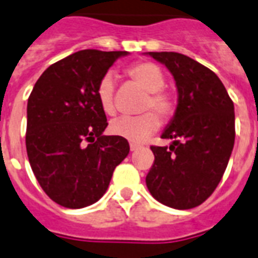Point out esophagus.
<instances>
[{
  "label": "esophagus",
  "mask_w": 258,
  "mask_h": 258,
  "mask_svg": "<svg viewBox=\"0 0 258 258\" xmlns=\"http://www.w3.org/2000/svg\"><path fill=\"white\" fill-rule=\"evenodd\" d=\"M138 149H141V146L137 145V143H130V150L131 151H137Z\"/></svg>",
  "instance_id": "1"
}]
</instances>
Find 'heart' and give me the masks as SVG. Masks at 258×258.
Masks as SVG:
<instances>
[{"label": "heart", "instance_id": "heart-1", "mask_svg": "<svg viewBox=\"0 0 258 258\" xmlns=\"http://www.w3.org/2000/svg\"><path fill=\"white\" fill-rule=\"evenodd\" d=\"M125 75L147 92L142 105L143 111L154 109L162 119H170L174 115L176 108L175 99L171 93L163 89L166 82L165 74L157 64L138 61L125 70ZM96 97L103 112L109 116L115 115L116 104L113 95V79L111 75H105L101 78L97 84ZM156 114L146 112L139 116L119 117L111 123L109 131L125 141L142 143L159 128L161 120Z\"/></svg>", "mask_w": 258, "mask_h": 258}]
</instances>
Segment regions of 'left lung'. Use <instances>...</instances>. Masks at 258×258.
<instances>
[{
    "mask_svg": "<svg viewBox=\"0 0 258 258\" xmlns=\"http://www.w3.org/2000/svg\"><path fill=\"white\" fill-rule=\"evenodd\" d=\"M167 67L178 89V105L163 139L151 146L154 163L146 176L151 196L169 208L186 210L212 196L232 155L234 104L213 71L176 52H149Z\"/></svg>",
    "mask_w": 258,
    "mask_h": 258,
    "instance_id": "1",
    "label": "left lung"
}]
</instances>
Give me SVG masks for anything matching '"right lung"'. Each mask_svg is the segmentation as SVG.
I'll list each match as a JSON object with an SVG mask.
<instances>
[{"mask_svg":"<svg viewBox=\"0 0 258 258\" xmlns=\"http://www.w3.org/2000/svg\"><path fill=\"white\" fill-rule=\"evenodd\" d=\"M125 50H79L44 71L28 99L26 153L42 190L56 204L82 209L108 188L128 142L103 135L108 125L96 88Z\"/></svg>","mask_w":258,"mask_h":258,"instance_id":"add662e5","label":"right lung"}]
</instances>
